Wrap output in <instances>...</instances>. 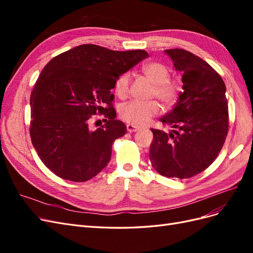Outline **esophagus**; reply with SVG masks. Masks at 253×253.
I'll use <instances>...</instances> for the list:
<instances>
[{
	"label": "esophagus",
	"instance_id": "esophagus-1",
	"mask_svg": "<svg viewBox=\"0 0 253 253\" xmlns=\"http://www.w3.org/2000/svg\"><path fill=\"white\" fill-rule=\"evenodd\" d=\"M126 129L128 132H136L138 131L139 129V126H133V125H126Z\"/></svg>",
	"mask_w": 253,
	"mask_h": 253
}]
</instances>
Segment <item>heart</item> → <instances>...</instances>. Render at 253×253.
Wrapping results in <instances>:
<instances>
[{
  "instance_id": "b5f03b06",
  "label": "heart",
  "mask_w": 253,
  "mask_h": 253,
  "mask_svg": "<svg viewBox=\"0 0 253 253\" xmlns=\"http://www.w3.org/2000/svg\"><path fill=\"white\" fill-rule=\"evenodd\" d=\"M142 74L153 84L152 97H156L166 108H170L177 101L180 87L176 82L170 80V68L162 62H150L141 68ZM129 90V74L125 73L119 76L115 82V93L120 99L126 98ZM160 106L157 102L151 101L128 102L124 104L119 110L122 120L133 126H143L158 115Z\"/></svg>"
}]
</instances>
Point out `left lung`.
Here are the masks:
<instances>
[{
	"label": "left lung",
	"mask_w": 253,
	"mask_h": 253,
	"mask_svg": "<svg viewBox=\"0 0 253 253\" xmlns=\"http://www.w3.org/2000/svg\"><path fill=\"white\" fill-rule=\"evenodd\" d=\"M182 73V91L173 110L160 119L173 128L167 134L151 128L150 160L167 177L189 178L207 169L223 148L229 116L226 85L202 58L185 49H166Z\"/></svg>",
	"instance_id": "obj_1"
}]
</instances>
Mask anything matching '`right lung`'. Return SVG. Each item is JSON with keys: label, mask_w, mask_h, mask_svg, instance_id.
<instances>
[{"label": "right lung", "mask_w": 253, "mask_h": 253, "mask_svg": "<svg viewBox=\"0 0 253 253\" xmlns=\"http://www.w3.org/2000/svg\"><path fill=\"white\" fill-rule=\"evenodd\" d=\"M149 55L82 44L52 58L30 95V137L43 164L59 177L86 181L109 164L113 142L126 133L115 119L111 89L119 76ZM96 113L107 118L96 130Z\"/></svg>", "instance_id": "obj_1"}]
</instances>
